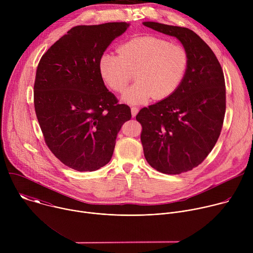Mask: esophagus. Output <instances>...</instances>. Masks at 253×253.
<instances>
[{
    "mask_svg": "<svg viewBox=\"0 0 253 253\" xmlns=\"http://www.w3.org/2000/svg\"><path fill=\"white\" fill-rule=\"evenodd\" d=\"M138 111H139V109H138L137 107H132V108H131V113H132V116H133V117H135V116L137 115Z\"/></svg>",
    "mask_w": 253,
    "mask_h": 253,
    "instance_id": "1",
    "label": "esophagus"
}]
</instances>
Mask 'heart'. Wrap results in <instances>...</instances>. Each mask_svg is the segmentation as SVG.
<instances>
[{
	"mask_svg": "<svg viewBox=\"0 0 253 253\" xmlns=\"http://www.w3.org/2000/svg\"><path fill=\"white\" fill-rule=\"evenodd\" d=\"M117 51L118 55H101L99 73L115 92H123L134 73L137 82L122 95V100L129 104H141L152 97L167 98L181 84L188 67L183 47L151 36L133 38Z\"/></svg>",
	"mask_w": 253,
	"mask_h": 253,
	"instance_id": "heart-1",
	"label": "heart"
}]
</instances>
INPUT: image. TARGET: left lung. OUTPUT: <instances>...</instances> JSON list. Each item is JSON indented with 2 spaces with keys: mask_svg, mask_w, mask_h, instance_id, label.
I'll return each mask as SVG.
<instances>
[{
  "mask_svg": "<svg viewBox=\"0 0 253 253\" xmlns=\"http://www.w3.org/2000/svg\"><path fill=\"white\" fill-rule=\"evenodd\" d=\"M143 25L178 39L188 56L177 90L142 108L136 116L149 165L164 174H180L202 163L218 140L226 109L223 71L213 51L192 30L155 22Z\"/></svg>",
  "mask_w": 253,
  "mask_h": 253,
  "instance_id": "1",
  "label": "left lung"
}]
</instances>
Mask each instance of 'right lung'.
Masks as SVG:
<instances>
[{
  "label": "right lung",
  "mask_w": 253,
  "mask_h": 253,
  "mask_svg": "<svg viewBox=\"0 0 253 253\" xmlns=\"http://www.w3.org/2000/svg\"><path fill=\"white\" fill-rule=\"evenodd\" d=\"M128 23L76 26L42 56L34 105L45 142L66 166L95 171L112 158L117 134L131 119L99 73V59Z\"/></svg>",
  "instance_id": "1"
}]
</instances>
